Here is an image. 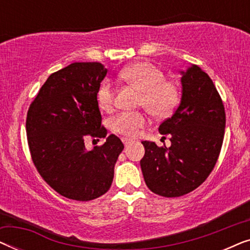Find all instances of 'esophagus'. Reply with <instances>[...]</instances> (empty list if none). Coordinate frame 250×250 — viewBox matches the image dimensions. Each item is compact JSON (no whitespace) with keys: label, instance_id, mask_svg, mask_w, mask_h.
<instances>
[{"label":"esophagus","instance_id":"34e87169","mask_svg":"<svg viewBox=\"0 0 250 250\" xmlns=\"http://www.w3.org/2000/svg\"><path fill=\"white\" fill-rule=\"evenodd\" d=\"M122 141H123V143H124V146H126V148H127V146H129L133 143L132 140H128V139H126V138H123Z\"/></svg>","mask_w":250,"mask_h":250}]
</instances>
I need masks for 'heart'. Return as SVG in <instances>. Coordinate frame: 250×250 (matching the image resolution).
Masks as SVG:
<instances>
[{"instance_id":"1","label":"heart","mask_w":250,"mask_h":250,"mask_svg":"<svg viewBox=\"0 0 250 250\" xmlns=\"http://www.w3.org/2000/svg\"><path fill=\"white\" fill-rule=\"evenodd\" d=\"M121 77L142 92L140 104L155 117H167L175 110L180 102V88L152 63L135 62L122 70ZM97 100L102 110H110L114 105V90L109 82L99 87ZM146 124L142 112H121L111 121V129L125 138H136L140 128Z\"/></svg>"}]
</instances>
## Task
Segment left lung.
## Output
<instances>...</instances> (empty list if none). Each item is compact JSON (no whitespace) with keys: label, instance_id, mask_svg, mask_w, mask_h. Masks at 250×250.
<instances>
[{"label":"left lung","instance_id":"8db88e82","mask_svg":"<svg viewBox=\"0 0 250 250\" xmlns=\"http://www.w3.org/2000/svg\"><path fill=\"white\" fill-rule=\"evenodd\" d=\"M181 75L180 105L159 125L170 146L142 141L146 153L140 162L146 187L167 198L183 196L205 182L224 138L225 110L213 81L196 64Z\"/></svg>","mask_w":250,"mask_h":250}]
</instances>
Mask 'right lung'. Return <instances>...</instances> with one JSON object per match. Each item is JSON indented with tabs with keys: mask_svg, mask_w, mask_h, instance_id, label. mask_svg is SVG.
<instances>
[{
	"mask_svg": "<svg viewBox=\"0 0 250 250\" xmlns=\"http://www.w3.org/2000/svg\"><path fill=\"white\" fill-rule=\"evenodd\" d=\"M107 68L100 62H74L51 74L30 104L26 133L33 163L43 180L68 199L88 201L110 189L115 164L124 149L107 136L97 94ZM105 137L88 152L83 142Z\"/></svg>",
	"mask_w": 250,
	"mask_h": 250,
	"instance_id": "right-lung-1",
	"label": "right lung"
}]
</instances>
